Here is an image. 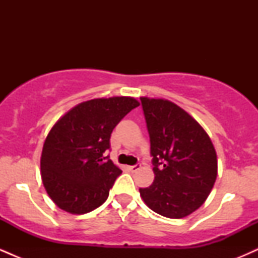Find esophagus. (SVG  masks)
<instances>
[{"instance_id":"34e87169","label":"esophagus","mask_w":258,"mask_h":258,"mask_svg":"<svg viewBox=\"0 0 258 258\" xmlns=\"http://www.w3.org/2000/svg\"><path fill=\"white\" fill-rule=\"evenodd\" d=\"M128 168H130V171H131V172H137L138 170H141V165L137 164V165H135V166H130Z\"/></svg>"}]
</instances>
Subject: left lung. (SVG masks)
Instances as JSON below:
<instances>
[{"label":"left lung","mask_w":258,"mask_h":258,"mask_svg":"<svg viewBox=\"0 0 258 258\" xmlns=\"http://www.w3.org/2000/svg\"><path fill=\"white\" fill-rule=\"evenodd\" d=\"M150 137L155 178L141 188L156 214L183 218L205 203L217 178V154L205 130L167 99L141 97Z\"/></svg>","instance_id":"left-lung-1"}]
</instances>
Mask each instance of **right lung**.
Masks as SVG:
<instances>
[{
    "mask_svg": "<svg viewBox=\"0 0 258 258\" xmlns=\"http://www.w3.org/2000/svg\"><path fill=\"white\" fill-rule=\"evenodd\" d=\"M138 105L133 97L86 100L53 125L41 154V178L59 209L84 215L105 203L122 171L104 153L112 130Z\"/></svg>",
    "mask_w": 258,
    "mask_h": 258,
    "instance_id": "right-lung-1",
    "label": "right lung"
}]
</instances>
